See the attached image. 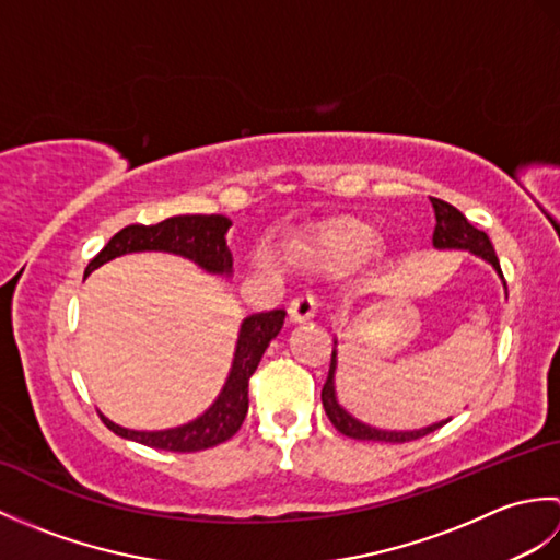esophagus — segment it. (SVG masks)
<instances>
[{"mask_svg": "<svg viewBox=\"0 0 560 560\" xmlns=\"http://www.w3.org/2000/svg\"><path fill=\"white\" fill-rule=\"evenodd\" d=\"M315 311H317V301L311 293L295 295L289 305V317H291V323H307V319L315 317Z\"/></svg>", "mask_w": 560, "mask_h": 560, "instance_id": "esophagus-1", "label": "esophagus"}]
</instances>
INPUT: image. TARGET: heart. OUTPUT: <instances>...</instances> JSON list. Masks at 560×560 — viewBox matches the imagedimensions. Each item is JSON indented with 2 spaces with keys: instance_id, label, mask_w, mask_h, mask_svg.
Instances as JSON below:
<instances>
[{
  "instance_id": "b5f03b06",
  "label": "heart",
  "mask_w": 560,
  "mask_h": 560,
  "mask_svg": "<svg viewBox=\"0 0 560 560\" xmlns=\"http://www.w3.org/2000/svg\"><path fill=\"white\" fill-rule=\"evenodd\" d=\"M377 247L380 235L373 231V225L343 217L305 235L293 245V255L313 269L343 273L363 267L368 259L375 257Z\"/></svg>"
}]
</instances>
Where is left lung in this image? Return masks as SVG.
<instances>
[{"label": "left lung", "mask_w": 560, "mask_h": 560, "mask_svg": "<svg viewBox=\"0 0 560 560\" xmlns=\"http://www.w3.org/2000/svg\"><path fill=\"white\" fill-rule=\"evenodd\" d=\"M431 205L435 211V231H433V245L445 249V247H455V249H469V253L483 257L486 261H491V265L501 271V261H498V255L493 249L491 237L486 235L483 231H479L477 225H471L467 219H464V213L459 209H455L447 201L431 197ZM335 353H331V363H329V373H327V383L323 387V407L329 416V421L335 423V428L339 433L355 438V440H377V443H409V440H419L428 433H433L435 428L445 425L443 423H435V425H428L421 428V431H407V433H397V431H377V428L365 425L361 421H355L353 416H349L339 407V401L335 397Z\"/></svg>", "instance_id": "left-lung-1"}]
</instances>
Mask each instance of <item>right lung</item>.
<instances>
[{"label":"right lung","mask_w":560,"mask_h":560,"mask_svg":"<svg viewBox=\"0 0 560 560\" xmlns=\"http://www.w3.org/2000/svg\"><path fill=\"white\" fill-rule=\"evenodd\" d=\"M229 225L231 221L219 217V213H209V217H201V213H195V217H173L156 225L132 223L110 237L108 245L89 261L86 273L105 265L108 259L127 253H141V249H163V253L192 259L207 271L231 273L233 257L229 247H225V231H229ZM283 317H287L283 311H267L249 315L245 319L241 327V337H237L231 375L225 380L223 392L192 423L171 428V431H129V428L115 425L105 416H101L103 423L115 435L171 452L207 450L233 438L237 428L243 425L247 413L249 377L257 371L261 353L267 351L269 341L281 331Z\"/></svg>","instance_id":"right-lung-1"}]
</instances>
